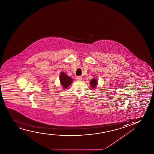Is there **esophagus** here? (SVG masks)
I'll return each instance as SVG.
<instances>
[{"instance_id": "1", "label": "esophagus", "mask_w": 154, "mask_h": 154, "mask_svg": "<svg viewBox=\"0 0 154 154\" xmlns=\"http://www.w3.org/2000/svg\"><path fill=\"white\" fill-rule=\"evenodd\" d=\"M82 77H80V76H77L76 77V80H82Z\"/></svg>"}]
</instances>
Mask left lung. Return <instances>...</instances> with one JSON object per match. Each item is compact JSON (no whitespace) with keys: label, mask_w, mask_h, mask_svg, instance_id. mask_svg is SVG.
<instances>
[{"label":"left lung","mask_w":154,"mask_h":154,"mask_svg":"<svg viewBox=\"0 0 154 154\" xmlns=\"http://www.w3.org/2000/svg\"><path fill=\"white\" fill-rule=\"evenodd\" d=\"M91 87L93 89H95L98 85V80L96 78H94L90 81Z\"/></svg>","instance_id":"8db88e82"}]
</instances>
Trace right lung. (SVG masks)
Segmentation results:
<instances>
[{
    "mask_svg": "<svg viewBox=\"0 0 154 154\" xmlns=\"http://www.w3.org/2000/svg\"><path fill=\"white\" fill-rule=\"evenodd\" d=\"M59 80L62 88L63 89H67L68 87L71 85L73 79L71 77L68 76L64 72H61L59 76Z\"/></svg>",
    "mask_w": 154,
    "mask_h": 154,
    "instance_id": "1",
    "label": "right lung"
}]
</instances>
